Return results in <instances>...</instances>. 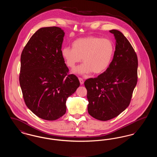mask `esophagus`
I'll use <instances>...</instances> for the list:
<instances>
[{
	"instance_id": "esophagus-1",
	"label": "esophagus",
	"mask_w": 157,
	"mask_h": 157,
	"mask_svg": "<svg viewBox=\"0 0 157 157\" xmlns=\"http://www.w3.org/2000/svg\"><path fill=\"white\" fill-rule=\"evenodd\" d=\"M79 82H80V83H81V85H83V83H84V81H83V79H82V78H79Z\"/></svg>"
}]
</instances>
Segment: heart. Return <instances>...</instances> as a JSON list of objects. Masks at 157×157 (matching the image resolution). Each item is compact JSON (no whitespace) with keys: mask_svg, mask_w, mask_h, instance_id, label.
I'll use <instances>...</instances> for the list:
<instances>
[{"mask_svg":"<svg viewBox=\"0 0 157 157\" xmlns=\"http://www.w3.org/2000/svg\"><path fill=\"white\" fill-rule=\"evenodd\" d=\"M114 53V45L108 39L88 36L76 39L72 48L65 47L61 50V56L68 67L73 68L80 62L83 63L74 70L80 74H101L109 67Z\"/></svg>","mask_w":157,"mask_h":157,"instance_id":"heart-1","label":"heart"}]
</instances>
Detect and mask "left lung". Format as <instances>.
Wrapping results in <instances>:
<instances>
[{"label": "left lung", "instance_id": "left-lung-1", "mask_svg": "<svg viewBox=\"0 0 157 157\" xmlns=\"http://www.w3.org/2000/svg\"><path fill=\"white\" fill-rule=\"evenodd\" d=\"M109 32L116 40L112 62L104 73L84 82L89 114L104 121L111 120L126 109L138 79V58L134 48L120 31Z\"/></svg>", "mask_w": 157, "mask_h": 157}]
</instances>
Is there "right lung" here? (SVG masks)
Masks as SVG:
<instances>
[{
    "label": "right lung",
    "instance_id": "add662e5",
    "mask_svg": "<svg viewBox=\"0 0 157 157\" xmlns=\"http://www.w3.org/2000/svg\"><path fill=\"white\" fill-rule=\"evenodd\" d=\"M64 35L58 27L42 28L30 37L21 54L19 82L23 97L30 111L43 120L62 117L67 98L80 85L75 75L68 74L61 56Z\"/></svg>",
    "mask_w": 157,
    "mask_h": 157
}]
</instances>
